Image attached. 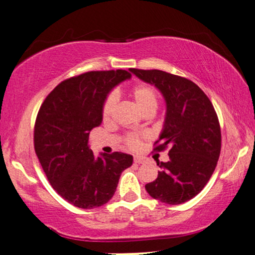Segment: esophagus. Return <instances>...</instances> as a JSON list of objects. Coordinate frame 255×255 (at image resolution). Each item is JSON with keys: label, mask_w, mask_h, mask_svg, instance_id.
<instances>
[{"label": "esophagus", "mask_w": 255, "mask_h": 255, "mask_svg": "<svg viewBox=\"0 0 255 255\" xmlns=\"http://www.w3.org/2000/svg\"><path fill=\"white\" fill-rule=\"evenodd\" d=\"M133 162L135 164H141V163H143V162H145V158L140 157V156H134Z\"/></svg>", "instance_id": "obj_1"}]
</instances>
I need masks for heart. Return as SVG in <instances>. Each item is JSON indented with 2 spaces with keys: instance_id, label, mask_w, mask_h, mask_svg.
Masks as SVG:
<instances>
[{
  "instance_id": "heart-1",
  "label": "heart",
  "mask_w": 255,
  "mask_h": 255,
  "mask_svg": "<svg viewBox=\"0 0 255 255\" xmlns=\"http://www.w3.org/2000/svg\"><path fill=\"white\" fill-rule=\"evenodd\" d=\"M130 97L140 113L148 114L155 113L157 109V95L155 91L148 85H136L130 91ZM116 107V99L113 95H109L103 102L102 106V120L108 122L112 119L114 110ZM143 138L142 133H128L123 138L125 146L130 149H136L141 143Z\"/></svg>"
}]
</instances>
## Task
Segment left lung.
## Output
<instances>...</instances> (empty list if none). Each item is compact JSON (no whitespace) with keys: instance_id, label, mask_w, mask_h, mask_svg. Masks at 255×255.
Segmentation results:
<instances>
[{"instance_id":"8db88e82","label":"left lung","mask_w":255,"mask_h":255,"mask_svg":"<svg viewBox=\"0 0 255 255\" xmlns=\"http://www.w3.org/2000/svg\"><path fill=\"white\" fill-rule=\"evenodd\" d=\"M163 95L167 113L154 150L167 147L168 162H157V178L145 189L154 199L168 205L191 200L215 170L221 153V128L207 95L191 80L161 70L130 69Z\"/></svg>"}]
</instances>
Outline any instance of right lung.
<instances>
[{"mask_svg": "<svg viewBox=\"0 0 255 255\" xmlns=\"http://www.w3.org/2000/svg\"><path fill=\"white\" fill-rule=\"evenodd\" d=\"M125 70L90 71L58 84L40 107L34 149L53 189L73 206L100 207L115 193L130 154L95 157L88 146L92 128L102 122V106L116 85L130 79Z\"/></svg>", "mask_w": 255, "mask_h": 255, "instance_id": "1", "label": "right lung"}]
</instances>
